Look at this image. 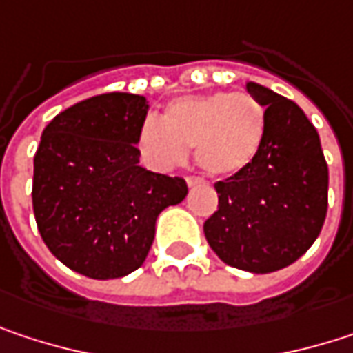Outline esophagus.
<instances>
[{
  "label": "esophagus",
  "mask_w": 353,
  "mask_h": 353,
  "mask_svg": "<svg viewBox=\"0 0 353 353\" xmlns=\"http://www.w3.org/2000/svg\"><path fill=\"white\" fill-rule=\"evenodd\" d=\"M185 183H188L190 188H194V185H200V183H204V179H200V177H196V176H188L185 177Z\"/></svg>",
  "instance_id": "1"
}]
</instances>
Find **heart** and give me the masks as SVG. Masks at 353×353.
Segmentation results:
<instances>
[{"mask_svg": "<svg viewBox=\"0 0 353 353\" xmlns=\"http://www.w3.org/2000/svg\"><path fill=\"white\" fill-rule=\"evenodd\" d=\"M265 114L247 92L183 96L165 108L163 118L149 114L139 126L137 145L155 170L181 165L194 147L196 163L208 176L243 172L261 149Z\"/></svg>", "mask_w": 353, "mask_h": 353, "instance_id": "obj_1", "label": "heart"}]
</instances>
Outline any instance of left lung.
Returning <instances> with one entry per match:
<instances>
[{
  "instance_id": "8db88e82",
  "label": "left lung",
  "mask_w": 353,
  "mask_h": 353,
  "mask_svg": "<svg viewBox=\"0 0 353 353\" xmlns=\"http://www.w3.org/2000/svg\"><path fill=\"white\" fill-rule=\"evenodd\" d=\"M247 92L265 106L263 143L243 172L214 183L219 208L204 235L227 265L270 274L315 243L327 216L329 170L301 108L253 81Z\"/></svg>"
}]
</instances>
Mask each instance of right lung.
I'll list each match as a JSON object with an SVG mask.
<instances>
[{"label":"right lung","instance_id":"right-lung-1","mask_svg":"<svg viewBox=\"0 0 353 353\" xmlns=\"http://www.w3.org/2000/svg\"><path fill=\"white\" fill-rule=\"evenodd\" d=\"M145 96L102 94L57 114L34 155L32 206L50 253L94 280L139 270L153 245L155 221L179 204L188 185L139 165L137 132Z\"/></svg>","mask_w":353,"mask_h":353}]
</instances>
